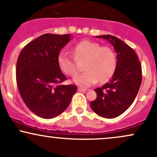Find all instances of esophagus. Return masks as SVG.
<instances>
[{"mask_svg":"<svg viewBox=\"0 0 157 157\" xmlns=\"http://www.w3.org/2000/svg\"><path fill=\"white\" fill-rule=\"evenodd\" d=\"M77 90H78V91H80V92H85V91H87V89H82V88H80V87L77 89Z\"/></svg>","mask_w":157,"mask_h":157,"instance_id":"1","label":"esophagus"}]
</instances>
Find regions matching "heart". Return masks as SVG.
<instances>
[{
    "mask_svg": "<svg viewBox=\"0 0 157 157\" xmlns=\"http://www.w3.org/2000/svg\"><path fill=\"white\" fill-rule=\"evenodd\" d=\"M77 60L86 59L83 69L86 71L74 79V81L82 87H88L100 82L109 80L116 71L117 59L113 51L108 46H102L94 41L83 40L73 48ZM57 64L63 72L71 77L78 74L76 61L71 54L63 51L57 57Z\"/></svg>",
    "mask_w": 157,
    "mask_h": 157,
    "instance_id": "1",
    "label": "heart"
}]
</instances>
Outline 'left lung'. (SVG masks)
I'll list each match as a JSON object with an SVG mask.
<instances>
[{"label":"left lung","instance_id":"left-lung-1","mask_svg":"<svg viewBox=\"0 0 157 157\" xmlns=\"http://www.w3.org/2000/svg\"><path fill=\"white\" fill-rule=\"evenodd\" d=\"M109 40L117 53V68L111 80L95 89L97 98L90 103L97 114L114 118L128 109L136 98L142 82V66L128 45L114 36H96Z\"/></svg>","mask_w":157,"mask_h":157}]
</instances>
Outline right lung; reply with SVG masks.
Segmentation results:
<instances>
[{
    "label": "right lung",
    "instance_id": "add662e5",
    "mask_svg": "<svg viewBox=\"0 0 157 157\" xmlns=\"http://www.w3.org/2000/svg\"><path fill=\"white\" fill-rule=\"evenodd\" d=\"M71 35L44 34L29 43L20 54L16 80L20 94L30 111L51 119L68 108L76 93L75 85H60L66 80L57 64L60 51Z\"/></svg>",
    "mask_w": 157,
    "mask_h": 157
}]
</instances>
